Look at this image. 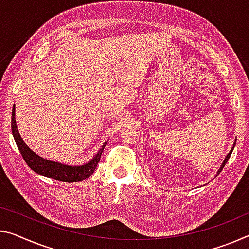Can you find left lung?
<instances>
[{"label": "left lung", "instance_id": "left-lung-1", "mask_svg": "<svg viewBox=\"0 0 249 249\" xmlns=\"http://www.w3.org/2000/svg\"><path fill=\"white\" fill-rule=\"evenodd\" d=\"M235 145H236V143H234V145H232V147L231 148V151H230V153H228L227 154V155H226V157H225V160H224V161H223V163H222V165H220V167H219V169H218V171H217V175H218L219 174V173L220 172H222V169L224 168V166H225V165H226V163H227V160H230V157H231V152H232V149H234V147H235ZM216 175V176H217Z\"/></svg>", "mask_w": 249, "mask_h": 249}]
</instances>
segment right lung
I'll return each mask as SVG.
<instances>
[{
  "label": "right lung",
  "mask_w": 249,
  "mask_h": 249,
  "mask_svg": "<svg viewBox=\"0 0 249 249\" xmlns=\"http://www.w3.org/2000/svg\"><path fill=\"white\" fill-rule=\"evenodd\" d=\"M11 127H12V134L15 140V143L18 145V148L19 149V153L23 159H24L25 163L29 165V167L37 173L39 175L50 177L55 180L66 181V183H75V181H81L88 178L95 171L98 161L101 160V155L104 151V147L107 141L105 142L102 146V148L98 151L93 159L89 160L88 163L83 165H66L58 163V161L50 160L43 157L38 156L36 153L33 152L29 146L25 144V142L19 135L18 126H17V120H15V105H13V109H12V120H11Z\"/></svg>",
  "instance_id": "right-lung-1"
}]
</instances>
